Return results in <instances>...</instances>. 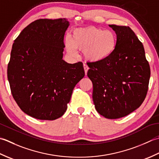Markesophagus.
<instances>
[{
	"instance_id": "1",
	"label": "esophagus",
	"mask_w": 159,
	"mask_h": 159,
	"mask_svg": "<svg viewBox=\"0 0 159 159\" xmlns=\"http://www.w3.org/2000/svg\"><path fill=\"white\" fill-rule=\"evenodd\" d=\"M84 72H85V74L86 75L87 73H88V70H89V67L86 64H84Z\"/></svg>"
}]
</instances>
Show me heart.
Listing matches in <instances>:
<instances>
[{
  "label": "heart",
  "mask_w": 159,
  "mask_h": 159,
  "mask_svg": "<svg viewBox=\"0 0 159 159\" xmlns=\"http://www.w3.org/2000/svg\"><path fill=\"white\" fill-rule=\"evenodd\" d=\"M116 45L117 37L114 31L95 27L76 29L65 40L69 53L75 54V49L83 51L86 60L93 62L108 59L114 53Z\"/></svg>",
  "instance_id": "obj_1"
}]
</instances>
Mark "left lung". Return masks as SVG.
I'll return each instance as SVG.
<instances>
[{
  "mask_svg": "<svg viewBox=\"0 0 159 159\" xmlns=\"http://www.w3.org/2000/svg\"><path fill=\"white\" fill-rule=\"evenodd\" d=\"M115 31L117 45L106 60L88 62L87 75L93 85L96 111L107 119L130 114L146 97L150 68L143 45L129 27L109 25Z\"/></svg>",
  "mask_w": 159,
  "mask_h": 159,
  "instance_id": "obj_1",
  "label": "left lung"
}]
</instances>
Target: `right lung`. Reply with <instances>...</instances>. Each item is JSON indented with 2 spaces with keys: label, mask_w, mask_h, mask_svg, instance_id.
I'll use <instances>...</instances> for the list:
<instances>
[{
  "label": "right lung",
  "mask_w": 159,
  "mask_h": 159,
  "mask_svg": "<svg viewBox=\"0 0 159 159\" xmlns=\"http://www.w3.org/2000/svg\"><path fill=\"white\" fill-rule=\"evenodd\" d=\"M66 18L39 19L14 40L7 66L11 94L26 114L55 120L67 109L73 90L85 75L81 61L62 60Z\"/></svg>",
  "instance_id": "right-lung-1"
}]
</instances>
